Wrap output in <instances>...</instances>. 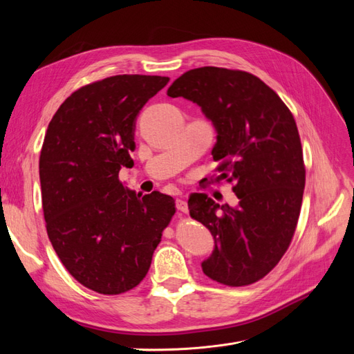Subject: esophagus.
I'll list each match as a JSON object with an SVG mask.
<instances>
[{"label": "esophagus", "mask_w": 354, "mask_h": 354, "mask_svg": "<svg viewBox=\"0 0 354 354\" xmlns=\"http://www.w3.org/2000/svg\"><path fill=\"white\" fill-rule=\"evenodd\" d=\"M176 207H177V209L178 211H181V212H187V202L185 201V199H177L176 201Z\"/></svg>", "instance_id": "34e87169"}]
</instances>
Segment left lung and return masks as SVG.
I'll list each match as a JSON object with an SVG mask.
<instances>
[{"label":"left lung","mask_w":354,"mask_h":354,"mask_svg":"<svg viewBox=\"0 0 354 354\" xmlns=\"http://www.w3.org/2000/svg\"><path fill=\"white\" fill-rule=\"evenodd\" d=\"M167 94L196 103L212 122L216 180L233 183L239 199L232 208L205 194L189 198L190 217L214 238L202 272L229 286L260 281L286 252L301 209L306 168L294 116L269 85L243 71L192 69Z\"/></svg>","instance_id":"left-lung-1"}]
</instances>
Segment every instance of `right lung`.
I'll return each mask as SVG.
<instances>
[{
  "label": "right lung",
  "instance_id": "1",
  "mask_svg": "<svg viewBox=\"0 0 354 354\" xmlns=\"http://www.w3.org/2000/svg\"><path fill=\"white\" fill-rule=\"evenodd\" d=\"M156 75H116L72 93L48 124L39 181L48 239L81 285L104 295L143 281L174 199L136 194L118 174L130 167L136 120L168 84Z\"/></svg>",
  "mask_w": 354,
  "mask_h": 354
}]
</instances>
